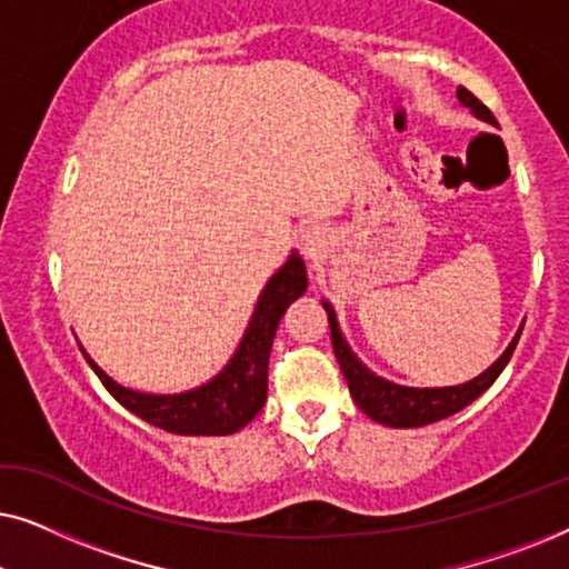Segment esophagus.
<instances>
[{"mask_svg":"<svg viewBox=\"0 0 569 569\" xmlns=\"http://www.w3.org/2000/svg\"><path fill=\"white\" fill-rule=\"evenodd\" d=\"M326 246H329V238H326L323 228H316L313 224V228H306L300 232V251L308 261L321 259L326 253Z\"/></svg>","mask_w":569,"mask_h":569,"instance_id":"esophagus-1","label":"esophagus"}]
</instances>
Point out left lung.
<instances>
[{
    "mask_svg": "<svg viewBox=\"0 0 569 569\" xmlns=\"http://www.w3.org/2000/svg\"><path fill=\"white\" fill-rule=\"evenodd\" d=\"M456 96L466 108H471V113L477 116V119L495 123L497 127V119L492 116V111H489V108L481 103L473 92H469L466 88H458ZM323 308H326V316H329V326H331L333 355H337L339 368H341V372H345L349 393H352L355 403L365 411V415L386 427L432 425V422H438V419H446L450 415H456V411H461L463 407H469V403L473 399H479V396L485 393L487 388L495 383L497 376L505 370V365L510 362L512 352H516L520 331H523V326H520L516 339H512L508 349L500 355V360H497L495 365H489L481 376L469 380V383L446 386V388H409V386L391 383V380L380 378L372 370L365 368V365L357 360V355L352 352V349H349L345 337H341L337 313H333L331 302L323 300Z\"/></svg>",
    "mask_w": 569,
    "mask_h": 569,
    "instance_id": "obj_1",
    "label": "left lung"
}]
</instances>
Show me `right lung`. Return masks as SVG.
Masks as SVG:
<instances>
[{"label": "right lung", "mask_w": 569, "mask_h": 569, "mask_svg": "<svg viewBox=\"0 0 569 569\" xmlns=\"http://www.w3.org/2000/svg\"><path fill=\"white\" fill-rule=\"evenodd\" d=\"M308 277L306 263L292 251L284 267L269 279L256 302L251 323L240 339L236 355L230 362L209 380V383L183 393H142L131 391L106 376L90 355L84 360L96 370L100 383L108 388L121 407L131 415L142 417L160 430L173 435H232L251 422L267 403V383H269V352L274 345L277 326L282 321L284 310L290 308L306 292Z\"/></svg>", "instance_id": "add662e5"}]
</instances>
